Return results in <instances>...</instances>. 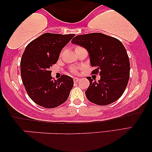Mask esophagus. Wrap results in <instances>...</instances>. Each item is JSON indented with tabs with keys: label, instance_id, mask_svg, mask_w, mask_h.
Listing matches in <instances>:
<instances>
[{
	"label": "esophagus",
	"instance_id": "34e87169",
	"mask_svg": "<svg viewBox=\"0 0 152 152\" xmlns=\"http://www.w3.org/2000/svg\"><path fill=\"white\" fill-rule=\"evenodd\" d=\"M73 80L75 82H78L79 80H80V79H79L78 77H73Z\"/></svg>",
	"mask_w": 152,
	"mask_h": 152
}]
</instances>
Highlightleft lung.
Returning a JSON list of instances; mask_svg holds the SVG:
<instances>
[{"label":"left lung","instance_id":"left-lung-1","mask_svg":"<svg viewBox=\"0 0 152 152\" xmlns=\"http://www.w3.org/2000/svg\"><path fill=\"white\" fill-rule=\"evenodd\" d=\"M72 43L88 51L93 74L99 72L100 80H88L87 99L97 105H108L118 100L123 94L129 79V59L124 45L118 39L102 33L78 35Z\"/></svg>","mask_w":152,"mask_h":152}]
</instances>
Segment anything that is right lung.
<instances>
[{"label":"right lung","instance_id":"obj_1","mask_svg":"<svg viewBox=\"0 0 152 152\" xmlns=\"http://www.w3.org/2000/svg\"><path fill=\"white\" fill-rule=\"evenodd\" d=\"M74 34L45 33L27 45L20 60V75L29 97L37 104L55 108L65 102L73 87L72 77L53 80L50 68L57 63L63 48Z\"/></svg>","mask_w":152,"mask_h":152}]
</instances>
